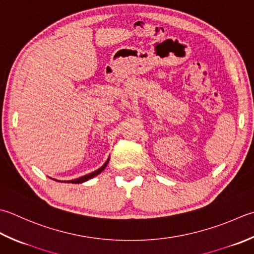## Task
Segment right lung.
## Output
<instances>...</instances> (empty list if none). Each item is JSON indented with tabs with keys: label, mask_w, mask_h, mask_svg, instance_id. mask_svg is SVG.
Masks as SVG:
<instances>
[{
	"label": "right lung",
	"mask_w": 254,
	"mask_h": 254,
	"mask_svg": "<svg viewBox=\"0 0 254 254\" xmlns=\"http://www.w3.org/2000/svg\"><path fill=\"white\" fill-rule=\"evenodd\" d=\"M108 163H109V158H108V161L103 164V165L99 168V170H97V171H94V172H92V173H90V174H87V175H84V176H81V177H79V178H76V180H72V181H67V182H62V183H72V184H81V183H84V182H87V181H89V180H91V178H93L94 176H97V175H99V174H100L104 168H106V166L108 165ZM54 181H56V180H54ZM57 182H61V181H57Z\"/></svg>",
	"instance_id": "right-lung-1"
}]
</instances>
